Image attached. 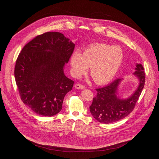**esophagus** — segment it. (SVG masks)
Returning a JSON list of instances; mask_svg holds the SVG:
<instances>
[{"instance_id": "esophagus-1", "label": "esophagus", "mask_w": 159, "mask_h": 159, "mask_svg": "<svg viewBox=\"0 0 159 159\" xmlns=\"http://www.w3.org/2000/svg\"><path fill=\"white\" fill-rule=\"evenodd\" d=\"M75 89H82L85 88V86L82 84H76L75 85Z\"/></svg>"}]
</instances>
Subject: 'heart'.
I'll return each instance as SVG.
<instances>
[{
    "instance_id": "1",
    "label": "heart",
    "mask_w": 159,
    "mask_h": 159,
    "mask_svg": "<svg viewBox=\"0 0 159 159\" xmlns=\"http://www.w3.org/2000/svg\"><path fill=\"white\" fill-rule=\"evenodd\" d=\"M123 61V53L118 47L97 43L87 47L82 54L75 51L70 57L73 75L79 77L90 67V74L98 84H104L113 79Z\"/></svg>"
}]
</instances>
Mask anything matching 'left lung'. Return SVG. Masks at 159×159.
I'll return each mask as SVG.
<instances>
[{"label":"left lung","mask_w":159,"mask_h":159,"mask_svg":"<svg viewBox=\"0 0 159 159\" xmlns=\"http://www.w3.org/2000/svg\"><path fill=\"white\" fill-rule=\"evenodd\" d=\"M134 74L139 79V85L127 99H120L116 96L121 79H117L105 87L96 89L98 93L89 109L98 121L104 124L115 123L126 117L133 111L145 85V73L142 64H137Z\"/></svg>","instance_id":"obj_1"}]
</instances>
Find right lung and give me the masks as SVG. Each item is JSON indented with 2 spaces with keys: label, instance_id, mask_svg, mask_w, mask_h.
<instances>
[{
  "label": "right lung",
  "instance_id": "obj_1",
  "mask_svg": "<svg viewBox=\"0 0 159 159\" xmlns=\"http://www.w3.org/2000/svg\"><path fill=\"white\" fill-rule=\"evenodd\" d=\"M74 48L63 34L47 32L28 43L18 55L14 77L19 96L36 114L50 117L61 110L74 83L63 73Z\"/></svg>",
  "mask_w": 159,
  "mask_h": 159
}]
</instances>
